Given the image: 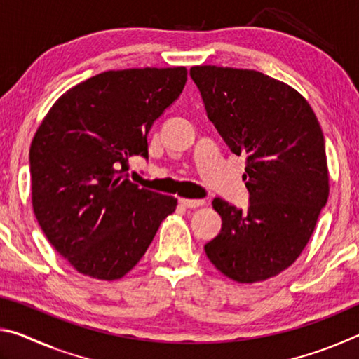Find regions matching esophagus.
<instances>
[{
	"mask_svg": "<svg viewBox=\"0 0 359 359\" xmlns=\"http://www.w3.org/2000/svg\"><path fill=\"white\" fill-rule=\"evenodd\" d=\"M179 204L184 205L187 209H194V208H201V205L205 204L204 199H187V198H179Z\"/></svg>",
	"mask_w": 359,
	"mask_h": 359,
	"instance_id": "esophagus-1",
	"label": "esophagus"
}]
</instances>
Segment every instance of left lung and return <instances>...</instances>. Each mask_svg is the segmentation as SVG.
Masks as SVG:
<instances>
[{"label": "left lung", "mask_w": 359, "mask_h": 359, "mask_svg": "<svg viewBox=\"0 0 359 359\" xmlns=\"http://www.w3.org/2000/svg\"><path fill=\"white\" fill-rule=\"evenodd\" d=\"M190 76L223 141L247 156L250 193L245 210L212 201L223 223L205 255L234 282L266 280L297 259L327 201L323 131L301 93L263 72L205 65Z\"/></svg>", "instance_id": "obj_1"}]
</instances>
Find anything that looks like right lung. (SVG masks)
Segmentation results:
<instances>
[{
  "label": "right lung",
  "instance_id": "add662e5",
  "mask_svg": "<svg viewBox=\"0 0 359 359\" xmlns=\"http://www.w3.org/2000/svg\"><path fill=\"white\" fill-rule=\"evenodd\" d=\"M187 69L106 71L60 96L29 147L33 210L53 248L83 276L117 280L147 252L177 199L123 171L149 158L154 121L179 98Z\"/></svg>",
  "mask_w": 359,
  "mask_h": 359
}]
</instances>
